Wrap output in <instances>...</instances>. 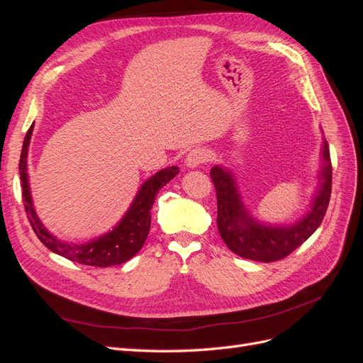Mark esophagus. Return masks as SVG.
<instances>
[{"label": "esophagus", "mask_w": 363, "mask_h": 363, "mask_svg": "<svg viewBox=\"0 0 363 363\" xmlns=\"http://www.w3.org/2000/svg\"><path fill=\"white\" fill-rule=\"evenodd\" d=\"M208 155L204 148H194L188 152V156L184 159V163L188 168H196L203 164L207 160Z\"/></svg>", "instance_id": "34e87169"}]
</instances>
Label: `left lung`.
Segmentation results:
<instances>
[{
	"instance_id": "1",
	"label": "left lung",
	"mask_w": 363,
	"mask_h": 363,
	"mask_svg": "<svg viewBox=\"0 0 363 363\" xmlns=\"http://www.w3.org/2000/svg\"><path fill=\"white\" fill-rule=\"evenodd\" d=\"M323 169L311 211L291 225H265L251 218L238 191L233 175L225 168L213 167L211 177L218 200L216 224L225 245L238 256L256 262H276L289 256L309 239L323 223L332 194V163L327 140L323 142Z\"/></svg>"
}]
</instances>
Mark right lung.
Listing matches in <instances>:
<instances>
[{"label": "right lung", "instance_id": "add662e5", "mask_svg": "<svg viewBox=\"0 0 363 363\" xmlns=\"http://www.w3.org/2000/svg\"><path fill=\"white\" fill-rule=\"evenodd\" d=\"M33 127H35V124H31V127L28 128L24 139L23 151H21L19 175L21 183H23L21 186H23V200L28 221L33 230H35L36 236L40 239V242L52 252H56V255L67 257L72 262L82 263V265L107 268L113 265H121V263L130 260L142 248L148 236L151 225L150 211L159 191L179 174V168H164L156 172L152 177H150L144 184H142L133 203L128 207L127 213L111 232L96 239H92L86 244H68L65 242V240L52 236L48 232L45 225L40 223L39 216L36 215L35 207H33L27 174V156Z\"/></svg>", "mask_w": 363, "mask_h": 363}]
</instances>
